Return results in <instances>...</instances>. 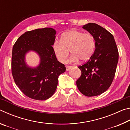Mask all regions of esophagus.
Segmentation results:
<instances>
[{"label":"esophagus","mask_w":130,"mask_h":130,"mask_svg":"<svg viewBox=\"0 0 130 130\" xmlns=\"http://www.w3.org/2000/svg\"><path fill=\"white\" fill-rule=\"evenodd\" d=\"M72 68V66L68 65V66H67V67H66V69H67V70H69Z\"/></svg>","instance_id":"34e87169"}]
</instances>
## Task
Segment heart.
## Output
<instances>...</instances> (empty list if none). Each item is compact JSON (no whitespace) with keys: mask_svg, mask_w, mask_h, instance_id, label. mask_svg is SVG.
Here are the masks:
<instances>
[{"mask_svg":"<svg viewBox=\"0 0 130 130\" xmlns=\"http://www.w3.org/2000/svg\"><path fill=\"white\" fill-rule=\"evenodd\" d=\"M96 47V41L91 33L78 30H71L64 32L60 41H54L53 49L57 60L65 63L70 53L72 54L70 61L77 62L80 60L87 61L93 54Z\"/></svg>","mask_w":130,"mask_h":130,"instance_id":"heart-1","label":"heart"}]
</instances>
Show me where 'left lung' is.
Instances as JSON below:
<instances>
[{
  "mask_svg": "<svg viewBox=\"0 0 130 130\" xmlns=\"http://www.w3.org/2000/svg\"><path fill=\"white\" fill-rule=\"evenodd\" d=\"M83 28L93 35L96 47L91 58L78 67L81 74L76 84L84 95L95 96L106 91L112 83L118 62V49L113 35L102 26L89 23Z\"/></svg>",
  "mask_w": 130,
  "mask_h": 130,
  "instance_id": "obj_1",
  "label": "left lung"
}]
</instances>
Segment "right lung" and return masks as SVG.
Instances as JSON below:
<instances>
[{"mask_svg":"<svg viewBox=\"0 0 130 130\" xmlns=\"http://www.w3.org/2000/svg\"><path fill=\"white\" fill-rule=\"evenodd\" d=\"M56 33L53 28L47 27L28 31L13 46V78L22 93L32 99L45 100L50 98L56 92L59 75L66 70L65 65L57 60L53 49ZM30 50L40 56V64L36 68L27 67L24 61L25 54Z\"/></svg>","mask_w":130,"mask_h":130,"instance_id":"obj_1","label":"right lung"}]
</instances>
